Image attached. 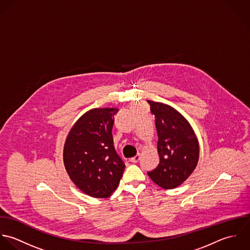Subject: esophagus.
Returning a JSON list of instances; mask_svg holds the SVG:
<instances>
[{
	"label": "esophagus",
	"instance_id": "esophagus-1",
	"mask_svg": "<svg viewBox=\"0 0 250 250\" xmlns=\"http://www.w3.org/2000/svg\"><path fill=\"white\" fill-rule=\"evenodd\" d=\"M140 157H141V155L138 153V154H136L135 156L131 157V158H130V161L133 162V163H137V162L140 160Z\"/></svg>",
	"mask_w": 250,
	"mask_h": 250
}]
</instances>
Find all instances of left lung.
I'll return each instance as SVG.
<instances>
[{"mask_svg": "<svg viewBox=\"0 0 250 250\" xmlns=\"http://www.w3.org/2000/svg\"><path fill=\"white\" fill-rule=\"evenodd\" d=\"M155 117L158 135V166L148 175L164 189L181 186L194 171L199 160V142L188 121L172 106L148 100Z\"/></svg>", "mask_w": 250, "mask_h": 250, "instance_id": "8db88e82", "label": "left lung"}]
</instances>
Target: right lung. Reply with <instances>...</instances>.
Listing matches in <instances>:
<instances>
[{
  "label": "right lung",
  "instance_id": "1",
  "mask_svg": "<svg viewBox=\"0 0 250 250\" xmlns=\"http://www.w3.org/2000/svg\"><path fill=\"white\" fill-rule=\"evenodd\" d=\"M118 108H94L70 128L63 146V164L73 184L85 194L107 198L118 188L125 165L112 136Z\"/></svg>",
  "mask_w": 250,
  "mask_h": 250
}]
</instances>
